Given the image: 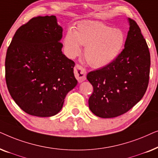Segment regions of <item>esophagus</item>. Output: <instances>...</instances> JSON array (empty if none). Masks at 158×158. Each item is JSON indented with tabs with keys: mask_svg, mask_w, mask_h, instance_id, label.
<instances>
[{
	"mask_svg": "<svg viewBox=\"0 0 158 158\" xmlns=\"http://www.w3.org/2000/svg\"><path fill=\"white\" fill-rule=\"evenodd\" d=\"M74 73L75 77L79 83H82L86 79V71L81 65H79V64L75 65L74 68Z\"/></svg>",
	"mask_w": 158,
	"mask_h": 158,
	"instance_id": "34e87169",
	"label": "esophagus"
}]
</instances>
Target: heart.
<instances>
[{
  "instance_id": "b5f03b06",
  "label": "heart",
  "mask_w": 158,
  "mask_h": 158,
  "mask_svg": "<svg viewBox=\"0 0 158 158\" xmlns=\"http://www.w3.org/2000/svg\"><path fill=\"white\" fill-rule=\"evenodd\" d=\"M124 44L122 30L97 21L80 22L74 31L70 29L66 32L63 40L64 53L70 58L81 53V45L85 47V60L94 68H103L115 61Z\"/></svg>"
}]
</instances>
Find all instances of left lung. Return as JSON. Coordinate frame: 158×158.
I'll list each match as a JSON object with an SVG mask.
<instances>
[{"mask_svg": "<svg viewBox=\"0 0 158 158\" xmlns=\"http://www.w3.org/2000/svg\"><path fill=\"white\" fill-rule=\"evenodd\" d=\"M124 49L115 61L87 75L94 92L89 109L101 118H113L130 110L141 100L148 86L150 54L139 26L128 19Z\"/></svg>", "mask_w": 158, "mask_h": 158, "instance_id": "1", "label": "left lung"}]
</instances>
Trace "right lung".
<instances>
[{"label": "right lung", "instance_id": "right-lung-1", "mask_svg": "<svg viewBox=\"0 0 158 158\" xmlns=\"http://www.w3.org/2000/svg\"><path fill=\"white\" fill-rule=\"evenodd\" d=\"M62 28L55 16L34 17L17 29L7 49L8 91L30 115L55 116L77 85L75 62L62 53Z\"/></svg>", "mask_w": 158, "mask_h": 158}]
</instances>
